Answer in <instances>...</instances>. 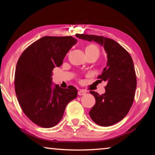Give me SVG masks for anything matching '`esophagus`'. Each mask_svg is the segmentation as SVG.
<instances>
[{
	"instance_id": "obj_1",
	"label": "esophagus",
	"mask_w": 155,
	"mask_h": 155,
	"mask_svg": "<svg viewBox=\"0 0 155 155\" xmlns=\"http://www.w3.org/2000/svg\"><path fill=\"white\" fill-rule=\"evenodd\" d=\"M78 94L79 96H83V95H85L86 94V91L85 90H81L78 91Z\"/></svg>"
}]
</instances>
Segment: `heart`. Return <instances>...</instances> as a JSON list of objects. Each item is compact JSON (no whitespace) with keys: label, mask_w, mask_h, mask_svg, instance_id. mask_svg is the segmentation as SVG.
Here are the masks:
<instances>
[{"label":"heart","mask_w":155,"mask_h":155,"mask_svg":"<svg viewBox=\"0 0 155 155\" xmlns=\"http://www.w3.org/2000/svg\"><path fill=\"white\" fill-rule=\"evenodd\" d=\"M99 48L94 44H89L85 48V53H96L99 54Z\"/></svg>","instance_id":"heart-1"}]
</instances>
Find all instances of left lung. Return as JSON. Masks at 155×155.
I'll list each match as a JSON object with an SVG mask.
<instances>
[{"instance_id":"1","label":"left lung","mask_w":155,"mask_h":155,"mask_svg":"<svg viewBox=\"0 0 155 155\" xmlns=\"http://www.w3.org/2000/svg\"><path fill=\"white\" fill-rule=\"evenodd\" d=\"M78 38L94 41L103 46L107 54V65L99 82L107 83L105 93L102 95L90 91L96 99L90 116L102 127H109L120 122L127 115L134 101L137 78L132 57L122 46L106 37L77 34Z\"/></svg>"}]
</instances>
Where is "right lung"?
<instances>
[{"label":"right lung","mask_w":155,"mask_h":155,"mask_svg":"<svg viewBox=\"0 0 155 155\" xmlns=\"http://www.w3.org/2000/svg\"><path fill=\"white\" fill-rule=\"evenodd\" d=\"M72 36H45L31 44L18 59L14 85L24 114L34 124L51 128L61 120L67 104L77 98L74 86L52 89V70L77 43Z\"/></svg>","instance_id":"add662e5"}]
</instances>
